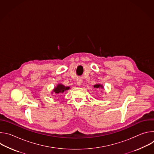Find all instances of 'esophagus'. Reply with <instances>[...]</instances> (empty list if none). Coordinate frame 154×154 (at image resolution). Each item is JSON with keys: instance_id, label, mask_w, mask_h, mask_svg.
<instances>
[{"instance_id": "1", "label": "esophagus", "mask_w": 154, "mask_h": 154, "mask_svg": "<svg viewBox=\"0 0 154 154\" xmlns=\"http://www.w3.org/2000/svg\"><path fill=\"white\" fill-rule=\"evenodd\" d=\"M77 85L78 86H80L81 85H82V79H78L77 80Z\"/></svg>"}]
</instances>
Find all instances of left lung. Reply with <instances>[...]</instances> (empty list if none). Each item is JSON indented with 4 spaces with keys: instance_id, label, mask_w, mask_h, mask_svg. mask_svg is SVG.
Returning <instances> with one entry per match:
<instances>
[{
    "instance_id": "obj_1",
    "label": "left lung",
    "mask_w": 154,
    "mask_h": 154,
    "mask_svg": "<svg viewBox=\"0 0 154 154\" xmlns=\"http://www.w3.org/2000/svg\"><path fill=\"white\" fill-rule=\"evenodd\" d=\"M94 87L96 88H103V86H102V85L100 84H96L94 85Z\"/></svg>"
}]
</instances>
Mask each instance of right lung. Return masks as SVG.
<instances>
[{
  "label": "right lung",
  "mask_w": 154,
  "mask_h": 154,
  "mask_svg": "<svg viewBox=\"0 0 154 154\" xmlns=\"http://www.w3.org/2000/svg\"><path fill=\"white\" fill-rule=\"evenodd\" d=\"M69 88H70L69 86H65L64 85L60 83V84H58V85L54 88L52 92L55 93V94H60V93H64L66 90H68Z\"/></svg>",
  "instance_id": "add662e5"
}]
</instances>
